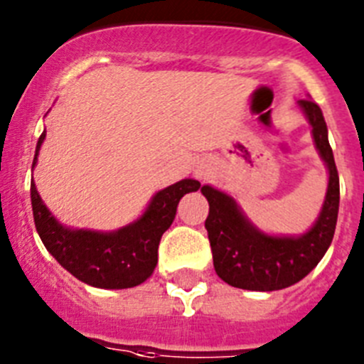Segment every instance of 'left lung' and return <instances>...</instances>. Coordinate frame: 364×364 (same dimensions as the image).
I'll return each instance as SVG.
<instances>
[{"mask_svg": "<svg viewBox=\"0 0 364 364\" xmlns=\"http://www.w3.org/2000/svg\"><path fill=\"white\" fill-rule=\"evenodd\" d=\"M298 106L312 126L316 149L328 171L325 200L312 228L303 235H269L247 218L235 198L213 186H202L209 202L205 229L213 263L220 278L236 289L271 292L305 278L321 262L334 238L339 211V176L323 112L312 99Z\"/></svg>", "mask_w": 364, "mask_h": 364, "instance_id": "left-lung-1", "label": "left lung"}]
</instances>
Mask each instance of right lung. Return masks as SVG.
I'll return each instance as SVG.
<instances>
[{"instance_id": "obj_1", "label": "right lung", "mask_w": 364, "mask_h": 364, "mask_svg": "<svg viewBox=\"0 0 364 364\" xmlns=\"http://www.w3.org/2000/svg\"><path fill=\"white\" fill-rule=\"evenodd\" d=\"M46 132L39 136L32 169ZM200 182L184 178L160 189L136 220L117 231L66 228L50 213L30 182V198L38 235L46 251L72 276L97 289H129L153 274L159 259V243L176 215V205L186 193L198 191Z\"/></svg>"}]
</instances>
